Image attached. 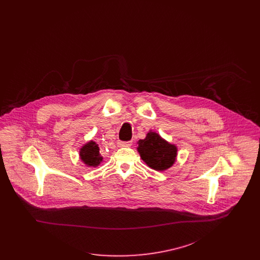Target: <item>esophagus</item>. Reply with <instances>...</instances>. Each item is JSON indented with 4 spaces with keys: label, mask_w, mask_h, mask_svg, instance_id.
Wrapping results in <instances>:
<instances>
[{
    "label": "esophagus",
    "mask_w": 260,
    "mask_h": 260,
    "mask_svg": "<svg viewBox=\"0 0 260 260\" xmlns=\"http://www.w3.org/2000/svg\"><path fill=\"white\" fill-rule=\"evenodd\" d=\"M133 144V141H118V146L120 147H129Z\"/></svg>",
    "instance_id": "esophagus-1"
}]
</instances>
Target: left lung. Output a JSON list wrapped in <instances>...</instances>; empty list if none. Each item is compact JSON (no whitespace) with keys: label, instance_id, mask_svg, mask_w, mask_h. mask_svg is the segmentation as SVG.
I'll return each instance as SVG.
<instances>
[{"label":"left lung","instance_id":"1","mask_svg":"<svg viewBox=\"0 0 260 260\" xmlns=\"http://www.w3.org/2000/svg\"><path fill=\"white\" fill-rule=\"evenodd\" d=\"M137 150L150 168L161 172L173 166L177 151L174 145L165 141L156 133H149L145 139H140Z\"/></svg>","mask_w":260,"mask_h":260}]
</instances>
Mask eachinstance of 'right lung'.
Returning a JSON list of instances; mask_svg holds the SVG:
<instances>
[{
    "label": "right lung",
    "instance_id": "add662e5",
    "mask_svg": "<svg viewBox=\"0 0 260 260\" xmlns=\"http://www.w3.org/2000/svg\"><path fill=\"white\" fill-rule=\"evenodd\" d=\"M80 157L82 161L89 167H96L102 161V158L99 155V146L93 141H90L83 146V148L80 150Z\"/></svg>",
    "mask_w": 260,
    "mask_h": 260
}]
</instances>
